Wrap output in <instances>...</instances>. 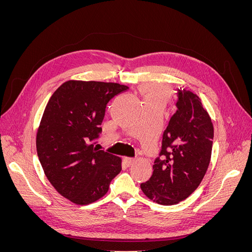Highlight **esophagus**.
Masks as SVG:
<instances>
[{"instance_id": "esophagus-1", "label": "esophagus", "mask_w": 252, "mask_h": 252, "mask_svg": "<svg viewBox=\"0 0 252 252\" xmlns=\"http://www.w3.org/2000/svg\"><path fill=\"white\" fill-rule=\"evenodd\" d=\"M124 162L127 166H131L135 162V158H124Z\"/></svg>"}]
</instances>
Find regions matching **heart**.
Wrapping results in <instances>:
<instances>
[{
	"label": "heart",
	"instance_id": "b5f03b06",
	"mask_svg": "<svg viewBox=\"0 0 252 252\" xmlns=\"http://www.w3.org/2000/svg\"><path fill=\"white\" fill-rule=\"evenodd\" d=\"M145 103L165 106L169 98V90L157 84H146L141 88Z\"/></svg>",
	"mask_w": 252,
	"mask_h": 252
}]
</instances>
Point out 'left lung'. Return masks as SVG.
I'll use <instances>...</instances> for the list:
<instances>
[{"label": "left lung", "instance_id": "obj_1", "mask_svg": "<svg viewBox=\"0 0 252 252\" xmlns=\"http://www.w3.org/2000/svg\"><path fill=\"white\" fill-rule=\"evenodd\" d=\"M177 91V111L163 133L154 172L141 184L148 199L166 206L187 199L199 187L210 163L213 140L212 122L200 97L186 89Z\"/></svg>", "mask_w": 252, "mask_h": 252}]
</instances>
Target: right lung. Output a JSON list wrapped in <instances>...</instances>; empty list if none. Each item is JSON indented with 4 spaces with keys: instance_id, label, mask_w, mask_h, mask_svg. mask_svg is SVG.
I'll return each instance as SVG.
<instances>
[{
    "instance_id": "add662e5",
    "label": "right lung",
    "mask_w": 252,
    "mask_h": 252,
    "mask_svg": "<svg viewBox=\"0 0 252 252\" xmlns=\"http://www.w3.org/2000/svg\"><path fill=\"white\" fill-rule=\"evenodd\" d=\"M128 89L118 83L67 81L46 105L36 133V152L50 184L66 199L87 205L108 191L122 159L98 150L106 105Z\"/></svg>"
}]
</instances>
